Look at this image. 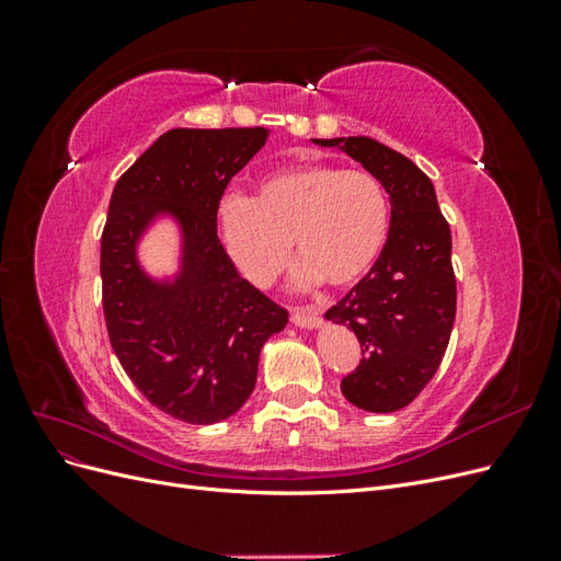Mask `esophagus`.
<instances>
[{
  "label": "esophagus",
  "mask_w": 561,
  "mask_h": 561,
  "mask_svg": "<svg viewBox=\"0 0 561 561\" xmlns=\"http://www.w3.org/2000/svg\"><path fill=\"white\" fill-rule=\"evenodd\" d=\"M290 320L295 322L297 328H304V330H313L320 325V313L316 309H307V307H295L290 311Z\"/></svg>",
  "instance_id": "esophagus-1"
}]
</instances>
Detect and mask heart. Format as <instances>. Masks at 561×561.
I'll list each match as a JSON object with an SVG mask.
<instances>
[{"instance_id":"heart-1","label":"heart","mask_w":561,"mask_h":561,"mask_svg":"<svg viewBox=\"0 0 561 561\" xmlns=\"http://www.w3.org/2000/svg\"><path fill=\"white\" fill-rule=\"evenodd\" d=\"M219 233L233 264L254 285L274 280L295 243V278L334 287L358 283L388 241L390 208L383 184L367 171L304 163L260 180L254 198L219 203Z\"/></svg>"}]
</instances>
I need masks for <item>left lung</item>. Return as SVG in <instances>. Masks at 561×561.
<instances>
[{"mask_svg": "<svg viewBox=\"0 0 561 561\" xmlns=\"http://www.w3.org/2000/svg\"><path fill=\"white\" fill-rule=\"evenodd\" d=\"M313 142L346 151L390 198L379 260L325 318L353 330L363 348L360 365L342 379L344 398L365 412H398L426 388L449 344L456 316L451 231L433 182L400 151L363 135Z\"/></svg>", "mask_w": 561, "mask_h": 561, "instance_id": "left-lung-1", "label": "left lung"}]
</instances>
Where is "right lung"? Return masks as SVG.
Listing matches in <instances>:
<instances>
[{
	"label": "right lung",
	"instance_id": "right-lung-1",
	"mask_svg": "<svg viewBox=\"0 0 561 561\" xmlns=\"http://www.w3.org/2000/svg\"><path fill=\"white\" fill-rule=\"evenodd\" d=\"M266 138V128H173L110 198L100 276L112 348L151 404L196 426L241 410L262 346L287 325V311L239 276L217 236L219 198ZM161 216L181 229L171 279L149 277L137 257Z\"/></svg>",
	"mask_w": 561,
	"mask_h": 561
}]
</instances>
